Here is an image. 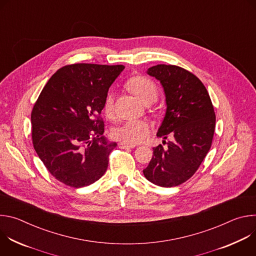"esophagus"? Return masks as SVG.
<instances>
[{"label": "esophagus", "mask_w": 256, "mask_h": 256, "mask_svg": "<svg viewBox=\"0 0 256 256\" xmlns=\"http://www.w3.org/2000/svg\"><path fill=\"white\" fill-rule=\"evenodd\" d=\"M118 147L120 149H132V148H134V146L128 144H124V142H120L118 144Z\"/></svg>", "instance_id": "obj_1"}]
</instances>
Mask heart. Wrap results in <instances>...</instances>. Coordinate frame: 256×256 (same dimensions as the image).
<instances>
[{
    "instance_id": "heart-1",
    "label": "heart",
    "mask_w": 256,
    "mask_h": 256,
    "mask_svg": "<svg viewBox=\"0 0 256 256\" xmlns=\"http://www.w3.org/2000/svg\"><path fill=\"white\" fill-rule=\"evenodd\" d=\"M130 90L144 103L151 104L157 99L158 90L155 83L142 76H134L128 82ZM114 96L108 93L105 97L103 109L107 116H114ZM152 132V126L144 120H128L112 130V136L122 142L128 144H138L147 138Z\"/></svg>"
}]
</instances>
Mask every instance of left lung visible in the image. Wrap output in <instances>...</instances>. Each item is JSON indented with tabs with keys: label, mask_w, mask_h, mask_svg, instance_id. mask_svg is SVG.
I'll return each instance as SVG.
<instances>
[{
	"label": "left lung",
	"mask_w": 256,
	"mask_h": 256,
	"mask_svg": "<svg viewBox=\"0 0 256 256\" xmlns=\"http://www.w3.org/2000/svg\"><path fill=\"white\" fill-rule=\"evenodd\" d=\"M160 81L166 97V114L157 136L173 140L153 148V157L142 170L144 177L162 188L188 180L210 149L216 116L210 95L192 72L173 64H157L147 70ZM165 142V140H163Z\"/></svg>",
	"instance_id": "obj_1"
}]
</instances>
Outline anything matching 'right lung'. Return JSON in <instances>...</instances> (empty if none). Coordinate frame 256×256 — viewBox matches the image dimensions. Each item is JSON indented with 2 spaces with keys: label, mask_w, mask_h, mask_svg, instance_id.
I'll return each instance as SVG.
<instances>
[{
  "label": "right lung",
  "mask_w": 256,
  "mask_h": 256,
  "mask_svg": "<svg viewBox=\"0 0 256 256\" xmlns=\"http://www.w3.org/2000/svg\"><path fill=\"white\" fill-rule=\"evenodd\" d=\"M122 64H68L42 89L32 112V142L50 173L64 184L83 188L105 173L116 147L103 136L100 118L109 87Z\"/></svg>",
  "instance_id": "right-lung-1"
}]
</instances>
